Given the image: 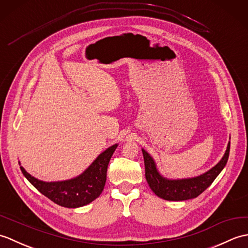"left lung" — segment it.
<instances>
[{
	"mask_svg": "<svg viewBox=\"0 0 248 248\" xmlns=\"http://www.w3.org/2000/svg\"><path fill=\"white\" fill-rule=\"evenodd\" d=\"M144 155L145 162V176L148 182L150 188L156 196L165 200H171V202H181V200H187L196 198L203 191H205L212 182L215 180L219 172L223 170L226 163L228 161L229 151H230V141L228 143L227 149H226L223 159L220 160L217 165L207 172L202 173L198 177L180 179V180H170L162 177L156 170L155 163L149 154L141 149Z\"/></svg>",
	"mask_w": 248,
	"mask_h": 248,
	"instance_id": "1",
	"label": "left lung"
}]
</instances>
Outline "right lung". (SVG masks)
I'll use <instances>...</instances> for the list:
<instances>
[{
	"label": "right lung",
	"mask_w": 248,
	"mask_h": 248,
	"mask_svg": "<svg viewBox=\"0 0 248 248\" xmlns=\"http://www.w3.org/2000/svg\"><path fill=\"white\" fill-rule=\"evenodd\" d=\"M117 146V144L110 146L93 162L85 171L70 180L44 182L31 176L22 166H20V170L41 194L56 204L65 208L83 207L93 202L102 193L107 181L108 162Z\"/></svg>",
	"instance_id": "add662e5"
}]
</instances>
